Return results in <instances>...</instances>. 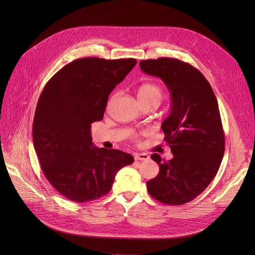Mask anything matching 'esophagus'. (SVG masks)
Instances as JSON below:
<instances>
[{"label":"esophagus","instance_id":"esophagus-1","mask_svg":"<svg viewBox=\"0 0 255 255\" xmlns=\"http://www.w3.org/2000/svg\"><path fill=\"white\" fill-rule=\"evenodd\" d=\"M150 157L146 155V154H144V153H135L134 154V159L135 160H139V161H143V160H148Z\"/></svg>","mask_w":255,"mask_h":255}]
</instances>
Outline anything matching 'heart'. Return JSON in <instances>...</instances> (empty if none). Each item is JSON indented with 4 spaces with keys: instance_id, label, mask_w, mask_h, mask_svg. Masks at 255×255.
I'll use <instances>...</instances> for the list:
<instances>
[{
    "instance_id": "b5f03b06",
    "label": "heart",
    "mask_w": 255,
    "mask_h": 255,
    "mask_svg": "<svg viewBox=\"0 0 255 255\" xmlns=\"http://www.w3.org/2000/svg\"><path fill=\"white\" fill-rule=\"evenodd\" d=\"M137 96L142 105L149 103L160 104L163 99V90L153 83H145L138 87ZM138 134H133V138H137Z\"/></svg>"
}]
</instances>
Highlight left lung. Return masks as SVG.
Returning <instances> with one entry per match:
<instances>
[{
    "instance_id": "1",
    "label": "left lung",
    "mask_w": 255,
    "mask_h": 255,
    "mask_svg": "<svg viewBox=\"0 0 255 255\" xmlns=\"http://www.w3.org/2000/svg\"><path fill=\"white\" fill-rule=\"evenodd\" d=\"M141 70L161 78L171 96V111L161 128L173 158L158 154V176L146 182L158 202L183 205L202 193L215 178L224 155V131L211 85L192 65L172 58L139 62Z\"/></svg>"
}]
</instances>
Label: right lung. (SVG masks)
I'll use <instances>...</instances> for the list:
<instances>
[{
	"instance_id": "add662e5",
	"label": "right lung",
	"mask_w": 255,
	"mask_h": 255,
	"mask_svg": "<svg viewBox=\"0 0 255 255\" xmlns=\"http://www.w3.org/2000/svg\"><path fill=\"white\" fill-rule=\"evenodd\" d=\"M135 59L83 58L65 65L39 97L33 142L45 178L60 194L86 203L107 194L132 155L93 145L91 124L101 121L111 92Z\"/></svg>"
}]
</instances>
